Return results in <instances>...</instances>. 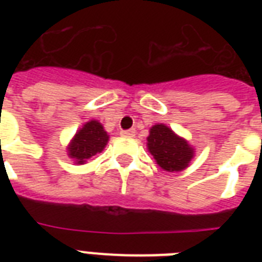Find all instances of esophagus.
Instances as JSON below:
<instances>
[{
    "label": "esophagus",
    "mask_w": 262,
    "mask_h": 262,
    "mask_svg": "<svg viewBox=\"0 0 262 262\" xmlns=\"http://www.w3.org/2000/svg\"><path fill=\"white\" fill-rule=\"evenodd\" d=\"M121 136H123V137H135V136H136V130H135V129H129V130H122V132H121Z\"/></svg>",
    "instance_id": "34e87169"
}]
</instances>
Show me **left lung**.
I'll use <instances>...</instances> for the list:
<instances>
[{
  "label": "left lung",
  "mask_w": 262,
  "mask_h": 262,
  "mask_svg": "<svg viewBox=\"0 0 262 262\" xmlns=\"http://www.w3.org/2000/svg\"><path fill=\"white\" fill-rule=\"evenodd\" d=\"M147 148L156 164L167 172H179L189 167L194 158V147L164 123H156L149 129Z\"/></svg>",
  "instance_id": "obj_1"
}]
</instances>
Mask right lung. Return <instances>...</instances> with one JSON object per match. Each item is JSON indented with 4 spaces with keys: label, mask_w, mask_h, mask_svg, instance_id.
<instances>
[{
    "label": "right lung",
    "mask_w": 262,
    "mask_h": 262,
    "mask_svg": "<svg viewBox=\"0 0 262 262\" xmlns=\"http://www.w3.org/2000/svg\"><path fill=\"white\" fill-rule=\"evenodd\" d=\"M110 136L96 119L85 122L72 137L67 147L68 156L75 164H85L88 160L106 148Z\"/></svg>",
    "instance_id": "add662e5"
}]
</instances>
